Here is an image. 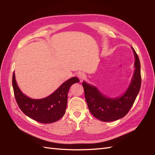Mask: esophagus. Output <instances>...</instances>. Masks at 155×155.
<instances>
[{"label":"esophagus","mask_w":155,"mask_h":155,"mask_svg":"<svg viewBox=\"0 0 155 155\" xmlns=\"http://www.w3.org/2000/svg\"><path fill=\"white\" fill-rule=\"evenodd\" d=\"M77 77L81 81V80H83L86 76H85V74L84 73V72H78V73H77Z\"/></svg>","instance_id":"esophagus-1"}]
</instances>
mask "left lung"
Masks as SVG:
<instances>
[{"mask_svg":"<svg viewBox=\"0 0 155 155\" xmlns=\"http://www.w3.org/2000/svg\"><path fill=\"white\" fill-rule=\"evenodd\" d=\"M135 58L134 71L129 87L121 97L109 98L102 94L97 87L83 82L85 99L91 114L103 122L117 120L124 117L132 107L141 85L140 64L133 48Z\"/></svg>","mask_w":155,"mask_h":155,"instance_id":"1","label":"left lung"}]
</instances>
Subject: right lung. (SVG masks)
Segmentation results:
<instances>
[{
    "mask_svg": "<svg viewBox=\"0 0 155 155\" xmlns=\"http://www.w3.org/2000/svg\"><path fill=\"white\" fill-rule=\"evenodd\" d=\"M79 81L77 77H72L65 81L48 97L32 99L22 93L16 83L15 72L12 74L13 90L19 108L27 116L41 123H54L64 116L69 88Z\"/></svg>",
    "mask_w": 155,
    "mask_h": 155,
    "instance_id": "add662e5",
    "label": "right lung"
}]
</instances>
